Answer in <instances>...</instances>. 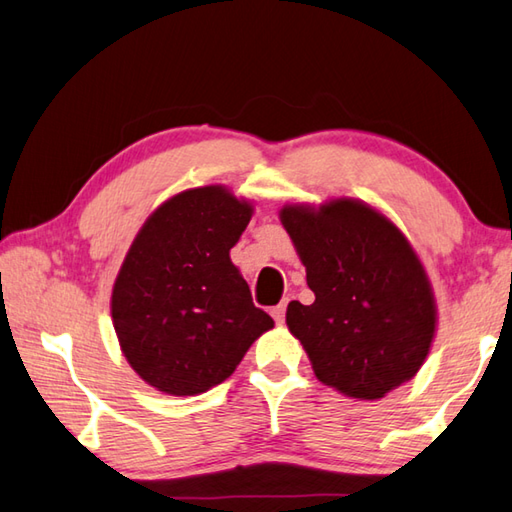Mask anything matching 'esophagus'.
Wrapping results in <instances>:
<instances>
[{"label":"esophagus","mask_w":512,"mask_h":512,"mask_svg":"<svg viewBox=\"0 0 512 512\" xmlns=\"http://www.w3.org/2000/svg\"><path fill=\"white\" fill-rule=\"evenodd\" d=\"M286 306H288V299H284V302L279 304V306L270 308V315H273V319H275L277 324H284V319H286Z\"/></svg>","instance_id":"34e87169"}]
</instances>
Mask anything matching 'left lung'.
I'll return each instance as SVG.
<instances>
[{
    "instance_id": "left-lung-1",
    "label": "left lung",
    "mask_w": 512,
    "mask_h": 512,
    "mask_svg": "<svg viewBox=\"0 0 512 512\" xmlns=\"http://www.w3.org/2000/svg\"><path fill=\"white\" fill-rule=\"evenodd\" d=\"M279 219L306 266L315 302H290L286 324L319 382L379 399L417 375L433 344V288L390 219L357 199L284 206Z\"/></svg>"
}]
</instances>
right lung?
<instances>
[{
  "label": "right lung",
  "mask_w": 512,
  "mask_h": 512,
  "mask_svg": "<svg viewBox=\"0 0 512 512\" xmlns=\"http://www.w3.org/2000/svg\"><path fill=\"white\" fill-rule=\"evenodd\" d=\"M250 217L253 206L224 186L184 190L146 219L119 268L110 297L119 346L166 395L222 384L275 326L230 262Z\"/></svg>",
  "instance_id": "right-lung-1"
}]
</instances>
